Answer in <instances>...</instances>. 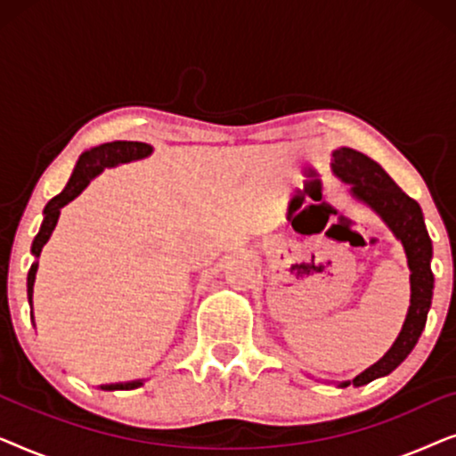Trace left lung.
I'll use <instances>...</instances> for the list:
<instances>
[{"label": "left lung", "instance_id": "left-lung-1", "mask_svg": "<svg viewBox=\"0 0 456 456\" xmlns=\"http://www.w3.org/2000/svg\"><path fill=\"white\" fill-rule=\"evenodd\" d=\"M330 167L336 178L351 186L348 192L354 201L376 211L386 226L392 230V234L401 240L411 270V305L395 345L386 351L382 359L361 371L354 379L336 382L338 388H345L348 384L365 386L376 378L388 376L415 348L423 328H426L428 311L432 307L434 273L429 265L432 264V240H429L426 222H423L419 203L411 199L407 192H403L401 186L384 172L378 161L351 147H338L332 151Z\"/></svg>", "mask_w": 456, "mask_h": 456}]
</instances>
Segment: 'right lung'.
I'll list each match as a JSON object with an SVG mask.
<instances>
[{
  "mask_svg": "<svg viewBox=\"0 0 456 456\" xmlns=\"http://www.w3.org/2000/svg\"><path fill=\"white\" fill-rule=\"evenodd\" d=\"M153 153V147L147 145V142H139V141H114V142H103V145L91 147L89 151H85L80 155L77 166H74V172L68 184L64 186V191L60 195H55L52 201L45 205L43 209V222L39 228V234L35 236L33 247H30V253H33V265L28 270V278H27V295H28V305H30V320H33V286H35V276H37V267H39V255L45 247V242L52 236L55 224H58L60 211L64 205L74 201L80 192H83L93 178L97 174H102L105 167H116L120 164H130V161H139L145 159ZM145 384V379H133V382H118V384H103L99 386L102 390H134L139 386Z\"/></svg>",
  "mask_w": 456,
  "mask_h": 456,
  "instance_id": "right-lung-1",
  "label": "right lung"
}]
</instances>
